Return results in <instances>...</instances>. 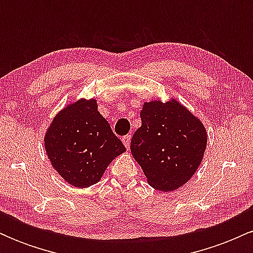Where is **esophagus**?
<instances>
[{
	"instance_id": "1",
	"label": "esophagus",
	"mask_w": 253,
	"mask_h": 253,
	"mask_svg": "<svg viewBox=\"0 0 253 253\" xmlns=\"http://www.w3.org/2000/svg\"><path fill=\"white\" fill-rule=\"evenodd\" d=\"M123 143H124L125 146H126V149L128 150L129 146H130V135L127 134V135L123 136Z\"/></svg>"
}]
</instances>
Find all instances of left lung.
<instances>
[{
  "instance_id": "1",
  "label": "left lung",
  "mask_w": 253,
  "mask_h": 253,
  "mask_svg": "<svg viewBox=\"0 0 253 253\" xmlns=\"http://www.w3.org/2000/svg\"><path fill=\"white\" fill-rule=\"evenodd\" d=\"M141 126L130 140V152L152 188L178 189L201 164L207 146V130L179 101L145 102Z\"/></svg>"
}]
</instances>
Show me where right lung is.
Returning <instances> with one entry per match:
<instances>
[{"label":"right lung","mask_w":253,"mask_h":253,"mask_svg":"<svg viewBox=\"0 0 253 253\" xmlns=\"http://www.w3.org/2000/svg\"><path fill=\"white\" fill-rule=\"evenodd\" d=\"M43 141L53 169L76 188L96 184L113 159L126 151L97 110L95 98H80L64 107Z\"/></svg>","instance_id":"obj_1"}]
</instances>
